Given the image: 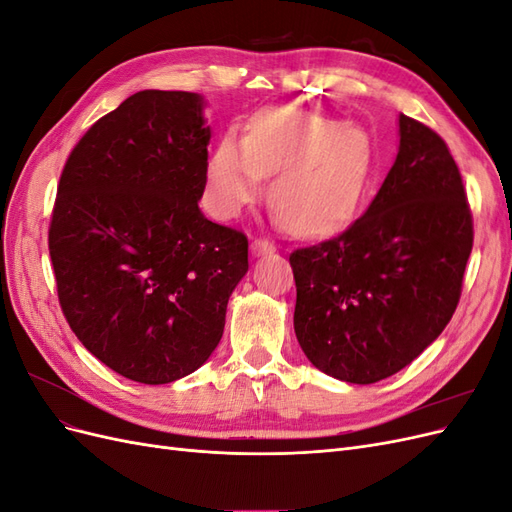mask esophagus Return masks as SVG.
Masks as SVG:
<instances>
[{
    "label": "esophagus",
    "instance_id": "esophagus-1",
    "mask_svg": "<svg viewBox=\"0 0 512 512\" xmlns=\"http://www.w3.org/2000/svg\"><path fill=\"white\" fill-rule=\"evenodd\" d=\"M252 252L256 256H267V254L275 252V245L269 239H265V237H258V239L252 241Z\"/></svg>",
    "mask_w": 512,
    "mask_h": 512
}]
</instances>
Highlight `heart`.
Wrapping results in <instances>:
<instances>
[{"instance_id":"obj_1","label":"heart","mask_w":512,"mask_h":512,"mask_svg":"<svg viewBox=\"0 0 512 512\" xmlns=\"http://www.w3.org/2000/svg\"><path fill=\"white\" fill-rule=\"evenodd\" d=\"M371 173L367 134L331 117L282 106L252 117L245 138L222 136L207 166L213 211L235 218L262 192L282 222L303 237L322 235L354 211Z\"/></svg>"}]
</instances>
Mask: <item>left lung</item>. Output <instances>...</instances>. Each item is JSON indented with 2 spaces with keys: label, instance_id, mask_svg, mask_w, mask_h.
I'll return each instance as SVG.
<instances>
[{
  "label": "left lung",
  "instance_id": "8db88e82",
  "mask_svg": "<svg viewBox=\"0 0 512 512\" xmlns=\"http://www.w3.org/2000/svg\"><path fill=\"white\" fill-rule=\"evenodd\" d=\"M474 226L442 136L399 115V151L342 235L290 254L294 333L327 376L374 384L410 365L453 318Z\"/></svg>",
  "mask_w": 512,
  "mask_h": 512
}]
</instances>
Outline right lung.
<instances>
[{
	"mask_svg": "<svg viewBox=\"0 0 512 512\" xmlns=\"http://www.w3.org/2000/svg\"><path fill=\"white\" fill-rule=\"evenodd\" d=\"M209 138L198 94L138 91L85 132L57 185L49 252L61 312L134 382L203 365L247 273V237L198 209Z\"/></svg>",
	"mask_w": 512,
	"mask_h": 512,
	"instance_id": "add662e5",
	"label": "right lung"
}]
</instances>
